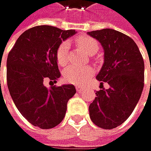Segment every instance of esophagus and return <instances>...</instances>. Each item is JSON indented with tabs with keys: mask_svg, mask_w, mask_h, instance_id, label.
<instances>
[{
	"mask_svg": "<svg viewBox=\"0 0 151 151\" xmlns=\"http://www.w3.org/2000/svg\"><path fill=\"white\" fill-rule=\"evenodd\" d=\"M76 90L79 92V93H81L83 91V87L82 86H76Z\"/></svg>",
	"mask_w": 151,
	"mask_h": 151,
	"instance_id": "obj_1",
	"label": "esophagus"
}]
</instances>
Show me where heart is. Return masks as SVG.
I'll return each instance as SVG.
<instances>
[{"label": "heart", "instance_id": "obj_1", "mask_svg": "<svg viewBox=\"0 0 151 151\" xmlns=\"http://www.w3.org/2000/svg\"><path fill=\"white\" fill-rule=\"evenodd\" d=\"M77 45L88 54H95L99 48L98 42L96 39L88 35H81L75 40ZM69 44L67 41L62 42L56 50V60L60 65H65L68 62ZM94 73V70L90 66L79 67L70 66L64 70L63 79L66 82L70 84L81 85L87 81Z\"/></svg>", "mask_w": 151, "mask_h": 151}]
</instances>
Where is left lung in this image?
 I'll use <instances>...</instances> for the list:
<instances>
[{
  "label": "left lung",
  "instance_id": "8db88e82",
  "mask_svg": "<svg viewBox=\"0 0 151 151\" xmlns=\"http://www.w3.org/2000/svg\"><path fill=\"white\" fill-rule=\"evenodd\" d=\"M104 50V63L96 80L108 89L96 91L89 116L97 127L112 129L124 123L134 110L144 86V62L138 46L129 36L113 30L88 32Z\"/></svg>",
  "mask_w": 151,
  "mask_h": 151
}]
</instances>
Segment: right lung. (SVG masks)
<instances>
[{"label":"right lung","instance_id":"add662e5","mask_svg":"<svg viewBox=\"0 0 151 151\" xmlns=\"http://www.w3.org/2000/svg\"><path fill=\"white\" fill-rule=\"evenodd\" d=\"M76 33L50 25L26 30L17 40L7 59V84L19 112L32 125L53 128L63 119L67 103L76 93L73 85L53 86L61 77L56 50ZM45 80L52 83L49 89Z\"/></svg>","mask_w":151,"mask_h":151}]
</instances>
